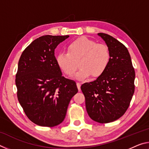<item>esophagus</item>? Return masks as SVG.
Masks as SVG:
<instances>
[{
    "instance_id": "obj_1",
    "label": "esophagus",
    "mask_w": 149,
    "mask_h": 149,
    "mask_svg": "<svg viewBox=\"0 0 149 149\" xmlns=\"http://www.w3.org/2000/svg\"><path fill=\"white\" fill-rule=\"evenodd\" d=\"M77 87L78 90H79L80 91H81V84H80V83H78V82L77 83Z\"/></svg>"
}]
</instances>
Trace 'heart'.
Listing matches in <instances>:
<instances>
[{"mask_svg": "<svg viewBox=\"0 0 149 149\" xmlns=\"http://www.w3.org/2000/svg\"><path fill=\"white\" fill-rule=\"evenodd\" d=\"M67 53L56 55V62L61 71L72 76L76 71L79 62V70L75 77L85 80L89 77H99L107 69L110 62L109 49L104 44L97 43L86 37H81L68 45Z\"/></svg>", "mask_w": 149, "mask_h": 149, "instance_id": "obj_1", "label": "heart"}]
</instances>
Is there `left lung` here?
<instances>
[{
  "instance_id": "obj_1",
  "label": "left lung",
  "mask_w": 149,
  "mask_h": 149,
  "mask_svg": "<svg viewBox=\"0 0 149 149\" xmlns=\"http://www.w3.org/2000/svg\"><path fill=\"white\" fill-rule=\"evenodd\" d=\"M110 52L106 71L81 86L88 115L95 122H114L125 114L134 93L135 70L127 48L110 35L99 33Z\"/></svg>"
}]
</instances>
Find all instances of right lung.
Returning a JSON list of instances; mask_svg holds the SVG:
<instances>
[{
  "label": "right lung",
  "mask_w": 149,
  "mask_h": 149,
  "mask_svg": "<svg viewBox=\"0 0 149 149\" xmlns=\"http://www.w3.org/2000/svg\"><path fill=\"white\" fill-rule=\"evenodd\" d=\"M69 35H43L34 40L20 56L16 75L17 99L35 124L54 127L64 121L72 98L78 91L56 62L54 50Z\"/></svg>",
  "instance_id": "obj_1"
}]
</instances>
